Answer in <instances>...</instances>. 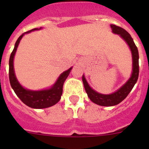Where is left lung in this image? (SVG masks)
Masks as SVG:
<instances>
[{"instance_id":"obj_1","label":"left lung","mask_w":149,"mask_h":149,"mask_svg":"<svg viewBox=\"0 0 149 149\" xmlns=\"http://www.w3.org/2000/svg\"><path fill=\"white\" fill-rule=\"evenodd\" d=\"M112 31L115 34H120V36L127 43L132 52L133 55V73H132L131 77L130 78L128 81L126 82L118 90L115 92L112 93L111 94H102L97 92L94 90H93L91 87L88 86V83L86 81L85 77L82 76V81H83L84 88H85L86 92L87 93V95L89 97L91 102L100 106L110 107L115 106L120 103L123 100L127 97L129 93L133 89V86L137 82L139 79V50L136 47V44L133 42V38L131 37L130 34L127 32L124 29L121 28L120 26H116L115 24H111Z\"/></svg>"}]
</instances>
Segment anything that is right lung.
Wrapping results in <instances>:
<instances>
[{
	"label": "right lung",
	"instance_id": "1",
	"mask_svg": "<svg viewBox=\"0 0 149 149\" xmlns=\"http://www.w3.org/2000/svg\"><path fill=\"white\" fill-rule=\"evenodd\" d=\"M40 29H40H33L29 30V31L22 34L16 42L14 48L10 54L9 59V73H9L10 84L12 88L16 93V95L18 96V97L22 100V102L24 103L29 107L34 108V109H42V108L49 107L55 105L60 101L61 95L63 94V86L64 82L68 76L72 68H70L68 70L63 72L58 78L56 83L54 84L53 86L49 89L42 90V91H30V90L25 89L24 88H23L18 82L16 76H15L14 70H13V58H14L17 47L24 34L26 33H29L30 31H34V30Z\"/></svg>",
	"mask_w": 149,
	"mask_h": 149
}]
</instances>
